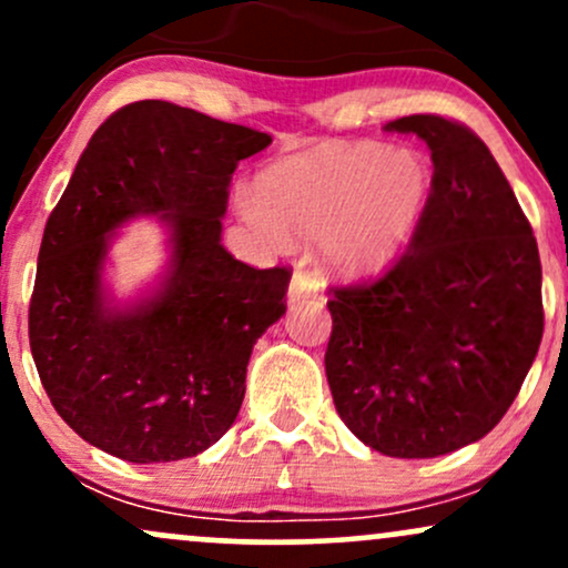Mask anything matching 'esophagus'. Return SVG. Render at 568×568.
I'll list each match as a JSON object with an SVG mask.
<instances>
[{
	"label": "esophagus",
	"mask_w": 568,
	"mask_h": 568,
	"mask_svg": "<svg viewBox=\"0 0 568 568\" xmlns=\"http://www.w3.org/2000/svg\"><path fill=\"white\" fill-rule=\"evenodd\" d=\"M317 293H321V280L312 275V272H306L298 266V270L293 272L291 285H288V302L291 304L306 302V298H315Z\"/></svg>",
	"instance_id": "obj_1"
}]
</instances>
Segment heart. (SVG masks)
<instances>
[{
	"instance_id": "1",
	"label": "heart",
	"mask_w": 568,
	"mask_h": 568,
	"mask_svg": "<svg viewBox=\"0 0 568 568\" xmlns=\"http://www.w3.org/2000/svg\"><path fill=\"white\" fill-rule=\"evenodd\" d=\"M433 184V165L419 149L331 141L272 162L240 207L272 243L321 237L325 264L371 275L419 232Z\"/></svg>"
}]
</instances>
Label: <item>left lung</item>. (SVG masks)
<instances>
[{"label": "left lung", "instance_id": "left-lung-1", "mask_svg": "<svg viewBox=\"0 0 568 568\" xmlns=\"http://www.w3.org/2000/svg\"><path fill=\"white\" fill-rule=\"evenodd\" d=\"M433 154V197L406 253L371 283L331 288L334 406L374 452L429 459L484 438L542 342V264L529 219L470 128L410 114Z\"/></svg>", "mask_w": 568, "mask_h": 568}]
</instances>
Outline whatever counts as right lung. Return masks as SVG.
<instances>
[{"label":"right lung","mask_w":568,"mask_h":568,"mask_svg":"<svg viewBox=\"0 0 568 568\" xmlns=\"http://www.w3.org/2000/svg\"><path fill=\"white\" fill-rule=\"evenodd\" d=\"M272 135L168 101H135L95 130L50 213L29 304L39 379L61 419L135 465L213 446L237 419L256 338L280 321L288 266L221 245L240 160ZM135 215L172 230L161 291L116 307L102 291L108 234Z\"/></svg>","instance_id":"1"}]
</instances>
